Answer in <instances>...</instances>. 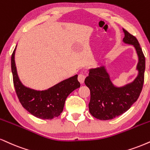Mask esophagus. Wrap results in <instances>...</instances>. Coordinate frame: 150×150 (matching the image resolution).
Instances as JSON below:
<instances>
[{"mask_svg": "<svg viewBox=\"0 0 150 150\" xmlns=\"http://www.w3.org/2000/svg\"><path fill=\"white\" fill-rule=\"evenodd\" d=\"M85 78H86V76L84 75V74H83V73L79 74L78 80H79V82L81 83V84H83V83H84Z\"/></svg>", "mask_w": 150, "mask_h": 150, "instance_id": "34e87169", "label": "esophagus"}]
</instances>
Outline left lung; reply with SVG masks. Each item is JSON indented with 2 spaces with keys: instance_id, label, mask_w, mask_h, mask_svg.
<instances>
[{
  "instance_id": "left-lung-1",
  "label": "left lung",
  "mask_w": 150,
  "mask_h": 150,
  "mask_svg": "<svg viewBox=\"0 0 150 150\" xmlns=\"http://www.w3.org/2000/svg\"><path fill=\"white\" fill-rule=\"evenodd\" d=\"M125 44L134 47L138 58V75L133 82L122 86L112 82L105 65L90 68L84 83L90 89L89 112L100 120H112L127 112L138 100L144 83L145 58L138 40L123 28Z\"/></svg>"
}]
</instances>
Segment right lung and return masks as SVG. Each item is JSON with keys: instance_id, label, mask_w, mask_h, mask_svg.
<instances>
[{"instance_id": "right-lung-1", "label": "right lung", "mask_w": 150, "mask_h": 150, "mask_svg": "<svg viewBox=\"0 0 150 150\" xmlns=\"http://www.w3.org/2000/svg\"><path fill=\"white\" fill-rule=\"evenodd\" d=\"M14 49L11 57V68L14 86L21 104L28 112L37 118L52 120L61 115L65 101L70 93L80 86L77 76L59 82L45 90H36L23 85L18 76L14 56Z\"/></svg>"}]
</instances>
